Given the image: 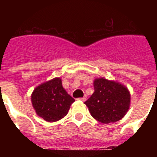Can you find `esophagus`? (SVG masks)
Instances as JSON below:
<instances>
[{"label":"esophagus","instance_id":"obj_1","mask_svg":"<svg viewBox=\"0 0 157 157\" xmlns=\"http://www.w3.org/2000/svg\"><path fill=\"white\" fill-rule=\"evenodd\" d=\"M78 99L80 100V101H86V98H84V97H83V98H78Z\"/></svg>","mask_w":157,"mask_h":157}]
</instances>
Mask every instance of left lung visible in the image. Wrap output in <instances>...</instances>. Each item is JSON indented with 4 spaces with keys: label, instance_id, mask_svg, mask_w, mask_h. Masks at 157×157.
Listing matches in <instances>:
<instances>
[{
    "label": "left lung",
    "instance_id": "left-lung-1",
    "mask_svg": "<svg viewBox=\"0 0 157 157\" xmlns=\"http://www.w3.org/2000/svg\"><path fill=\"white\" fill-rule=\"evenodd\" d=\"M94 92L85 104L91 116L102 123H115L125 116L130 107L128 90L120 83L97 78Z\"/></svg>",
    "mask_w": 157,
    "mask_h": 157
}]
</instances>
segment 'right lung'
<instances>
[{
	"label": "right lung",
	"instance_id": "add662e5",
	"mask_svg": "<svg viewBox=\"0 0 157 157\" xmlns=\"http://www.w3.org/2000/svg\"><path fill=\"white\" fill-rule=\"evenodd\" d=\"M31 101L38 116L45 121L56 122L67 114L75 99L63 88L61 79L56 78L37 86Z\"/></svg>",
	"mask_w": 157,
	"mask_h": 157
}]
</instances>
